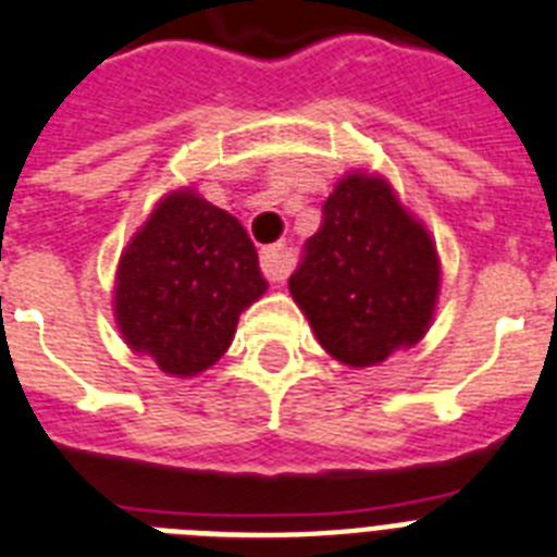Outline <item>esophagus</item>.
Masks as SVG:
<instances>
[{
    "instance_id": "esophagus-1",
    "label": "esophagus",
    "mask_w": 557,
    "mask_h": 557,
    "mask_svg": "<svg viewBox=\"0 0 557 557\" xmlns=\"http://www.w3.org/2000/svg\"><path fill=\"white\" fill-rule=\"evenodd\" d=\"M292 265L294 255L283 246V243H277V246H265L263 251H260V269H263L265 280H271V283H283V280L288 277Z\"/></svg>"
}]
</instances>
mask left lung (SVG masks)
I'll use <instances>...</instances> for the list:
<instances>
[{
  "label": "left lung",
  "instance_id": "1",
  "mask_svg": "<svg viewBox=\"0 0 557 557\" xmlns=\"http://www.w3.org/2000/svg\"><path fill=\"white\" fill-rule=\"evenodd\" d=\"M441 288L435 239L386 180L346 174L323 206L288 292L334 360L377 366L429 332Z\"/></svg>",
  "mask_w": 557,
  "mask_h": 557
}]
</instances>
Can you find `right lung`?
<instances>
[{"label":"right lung","mask_w":557,"mask_h":557,"mask_svg":"<svg viewBox=\"0 0 557 557\" xmlns=\"http://www.w3.org/2000/svg\"><path fill=\"white\" fill-rule=\"evenodd\" d=\"M265 292L246 228L191 188L171 191L116 269L122 337L165 374L194 377L232 346L239 311Z\"/></svg>","instance_id":"right-lung-1"}]
</instances>
